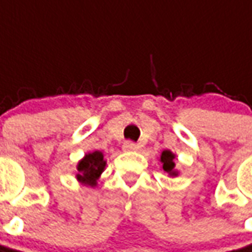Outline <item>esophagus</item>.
Returning <instances> with one entry per match:
<instances>
[{"mask_svg":"<svg viewBox=\"0 0 252 252\" xmlns=\"http://www.w3.org/2000/svg\"><path fill=\"white\" fill-rule=\"evenodd\" d=\"M137 144L133 142H126L123 144V151H126V153H131V151H136L137 150Z\"/></svg>","mask_w":252,"mask_h":252,"instance_id":"esophagus-1","label":"esophagus"}]
</instances>
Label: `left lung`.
<instances>
[{"instance_id": "8db88e82", "label": "left lung", "mask_w": 252, "mask_h": 252, "mask_svg": "<svg viewBox=\"0 0 252 252\" xmlns=\"http://www.w3.org/2000/svg\"><path fill=\"white\" fill-rule=\"evenodd\" d=\"M175 154L171 153L170 150H164L163 153L160 154V158H159V162L162 163V170H163L166 174L169 177H178L180 171L175 169Z\"/></svg>"}]
</instances>
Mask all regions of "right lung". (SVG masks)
I'll return each instance as SVG.
<instances>
[{"instance_id":"obj_1","label":"right lung","mask_w":252,"mask_h":252,"mask_svg":"<svg viewBox=\"0 0 252 252\" xmlns=\"http://www.w3.org/2000/svg\"><path fill=\"white\" fill-rule=\"evenodd\" d=\"M105 166H106V160L101 151L95 150L93 153H88L78 162L75 178L82 185L95 188L97 181L105 170Z\"/></svg>"}]
</instances>
